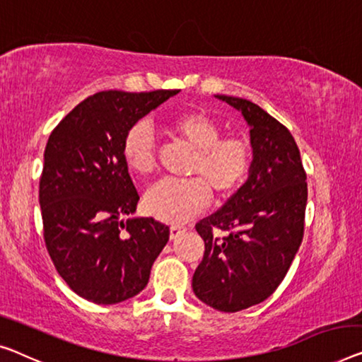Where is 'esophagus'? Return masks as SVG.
I'll return each instance as SVG.
<instances>
[{
	"instance_id": "obj_1",
	"label": "esophagus",
	"mask_w": 362,
	"mask_h": 362,
	"mask_svg": "<svg viewBox=\"0 0 362 362\" xmlns=\"http://www.w3.org/2000/svg\"><path fill=\"white\" fill-rule=\"evenodd\" d=\"M187 230V228L185 226H179V224H174V226H170V240H174V239H177V237H179L180 234H183Z\"/></svg>"
}]
</instances>
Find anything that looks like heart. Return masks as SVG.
<instances>
[{"instance_id":"1","label":"heart","mask_w":362,"mask_h":362,"mask_svg":"<svg viewBox=\"0 0 362 362\" xmlns=\"http://www.w3.org/2000/svg\"><path fill=\"white\" fill-rule=\"evenodd\" d=\"M170 134L190 146L187 167L190 179H165L151 187L144 204L149 214L165 223H183L208 206L211 193L228 199L250 174L253 149L244 134H221L219 123L204 112H183L165 122ZM122 158L133 174L151 175L158 165V151L149 128L134 123L122 141Z\"/></svg>"}]
</instances>
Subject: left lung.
Here are the masks:
<instances>
[{"label":"left lung","mask_w":362,"mask_h":362,"mask_svg":"<svg viewBox=\"0 0 362 362\" xmlns=\"http://www.w3.org/2000/svg\"><path fill=\"white\" fill-rule=\"evenodd\" d=\"M250 125V177L226 204L197 223L204 255L193 293L221 312H239L269 298L288 273L304 237L307 174L293 134L253 102L216 95Z\"/></svg>","instance_id":"obj_1"}]
</instances>
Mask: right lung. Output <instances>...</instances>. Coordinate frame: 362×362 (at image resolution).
I'll return each mask as SVG.
<instances>
[{
  "instance_id": "obj_1",
  "label": "right lung",
  "mask_w": 362,
  "mask_h": 362,
  "mask_svg": "<svg viewBox=\"0 0 362 362\" xmlns=\"http://www.w3.org/2000/svg\"><path fill=\"white\" fill-rule=\"evenodd\" d=\"M179 90H102L48 138L39 183L43 239L57 272L81 298L117 304L146 288L169 226L134 218L138 190L122 158L127 129Z\"/></svg>"
}]
</instances>
